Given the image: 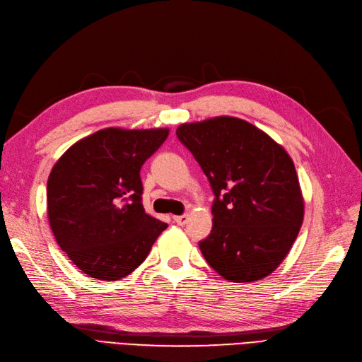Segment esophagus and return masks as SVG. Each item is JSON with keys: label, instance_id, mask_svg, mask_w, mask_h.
I'll return each mask as SVG.
<instances>
[{"label": "esophagus", "instance_id": "esophagus-1", "mask_svg": "<svg viewBox=\"0 0 362 362\" xmlns=\"http://www.w3.org/2000/svg\"><path fill=\"white\" fill-rule=\"evenodd\" d=\"M173 219H174V223H177L179 226H185L186 223H188L189 216L186 215V214H183V215H176V216H173Z\"/></svg>", "mask_w": 362, "mask_h": 362}]
</instances>
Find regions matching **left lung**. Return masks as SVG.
I'll use <instances>...</instances> for the list:
<instances>
[{
  "mask_svg": "<svg viewBox=\"0 0 362 362\" xmlns=\"http://www.w3.org/2000/svg\"><path fill=\"white\" fill-rule=\"evenodd\" d=\"M211 183L214 226L200 250L209 266L231 283L272 274L293 245L304 200L293 160L254 124L216 117L177 127Z\"/></svg>",
  "mask_w": 362,
  "mask_h": 362,
  "instance_id": "left-lung-1",
  "label": "left lung"
}]
</instances>
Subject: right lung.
I'll use <instances>...</instances> for the list:
<instances>
[{"mask_svg": "<svg viewBox=\"0 0 362 362\" xmlns=\"http://www.w3.org/2000/svg\"><path fill=\"white\" fill-rule=\"evenodd\" d=\"M168 129L108 127L75 143L48 179L57 243L81 271L102 281L134 272L167 228L143 207L139 171Z\"/></svg>", "mask_w": 362, "mask_h": 362, "instance_id": "right-lung-1", "label": "right lung"}]
</instances>
